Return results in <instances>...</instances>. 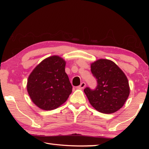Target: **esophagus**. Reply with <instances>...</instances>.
<instances>
[{"label":"esophagus","instance_id":"1","mask_svg":"<svg viewBox=\"0 0 149 149\" xmlns=\"http://www.w3.org/2000/svg\"><path fill=\"white\" fill-rule=\"evenodd\" d=\"M85 86H86V84H85V82H82L81 84H80L79 86H78L77 88H78V89H83Z\"/></svg>","mask_w":149,"mask_h":149}]
</instances>
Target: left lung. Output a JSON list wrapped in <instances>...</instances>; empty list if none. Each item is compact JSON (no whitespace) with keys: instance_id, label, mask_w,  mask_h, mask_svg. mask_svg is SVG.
Returning <instances> with one entry per match:
<instances>
[{"instance_id":"8db88e82","label":"left lung","mask_w":149,"mask_h":149,"mask_svg":"<svg viewBox=\"0 0 149 149\" xmlns=\"http://www.w3.org/2000/svg\"><path fill=\"white\" fill-rule=\"evenodd\" d=\"M91 71L97 85L95 89L86 87L84 92L93 108L104 114L116 112L125 104L130 86L124 73L114 62L99 59L91 64Z\"/></svg>"}]
</instances>
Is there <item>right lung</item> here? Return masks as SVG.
Masks as SVG:
<instances>
[{
    "label": "right lung",
    "mask_w": 149,
    "mask_h": 149,
    "mask_svg": "<svg viewBox=\"0 0 149 149\" xmlns=\"http://www.w3.org/2000/svg\"><path fill=\"white\" fill-rule=\"evenodd\" d=\"M65 66L64 59L52 56L42 60L29 75L27 92L33 102L41 109H56L71 94L72 86Z\"/></svg>",
    "instance_id": "right-lung-1"
}]
</instances>
